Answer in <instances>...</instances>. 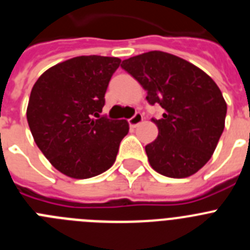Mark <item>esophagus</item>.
<instances>
[{
    "instance_id": "1",
    "label": "esophagus",
    "mask_w": 250,
    "mask_h": 250,
    "mask_svg": "<svg viewBox=\"0 0 250 250\" xmlns=\"http://www.w3.org/2000/svg\"><path fill=\"white\" fill-rule=\"evenodd\" d=\"M143 123V115L140 114V112H136L132 118L129 119V125L131 127H136L139 125V124Z\"/></svg>"
}]
</instances>
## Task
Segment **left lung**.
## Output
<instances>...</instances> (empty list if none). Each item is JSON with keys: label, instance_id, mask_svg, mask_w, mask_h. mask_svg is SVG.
I'll list each match as a JSON object with an SVG mask.
<instances>
[{"label": "left lung", "instance_id": "8db88e82", "mask_svg": "<svg viewBox=\"0 0 250 250\" xmlns=\"http://www.w3.org/2000/svg\"><path fill=\"white\" fill-rule=\"evenodd\" d=\"M121 67L146 90L150 105L164 109L155 140L145 146L151 167L169 178H188L213 155L225 125L227 103L209 75L163 51L124 60Z\"/></svg>", "mask_w": 250, "mask_h": 250}]
</instances>
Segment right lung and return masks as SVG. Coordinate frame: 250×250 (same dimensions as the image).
I'll use <instances>...</instances> for the list:
<instances>
[{
	"mask_svg": "<svg viewBox=\"0 0 250 250\" xmlns=\"http://www.w3.org/2000/svg\"><path fill=\"white\" fill-rule=\"evenodd\" d=\"M118 57L77 56L46 70L31 90L27 123L39 149L60 173L87 179L112 167L126 120L100 116Z\"/></svg>",
	"mask_w": 250,
	"mask_h": 250,
	"instance_id": "right-lung-1",
	"label": "right lung"
}]
</instances>
